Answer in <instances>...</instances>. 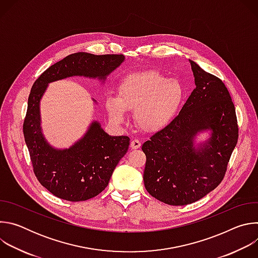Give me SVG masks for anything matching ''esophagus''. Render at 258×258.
I'll return each mask as SVG.
<instances>
[{
	"mask_svg": "<svg viewBox=\"0 0 258 258\" xmlns=\"http://www.w3.org/2000/svg\"><path fill=\"white\" fill-rule=\"evenodd\" d=\"M131 147H132V149H139L140 147H141V141L138 140V139L132 140V142H131Z\"/></svg>",
	"mask_w": 258,
	"mask_h": 258,
	"instance_id": "obj_1",
	"label": "esophagus"
}]
</instances>
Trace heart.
<instances>
[{
	"label": "heart",
	"instance_id": "heart-1",
	"mask_svg": "<svg viewBox=\"0 0 258 258\" xmlns=\"http://www.w3.org/2000/svg\"><path fill=\"white\" fill-rule=\"evenodd\" d=\"M182 100V88L173 79H166L158 71L148 70L127 75L118 85L117 98L108 96L107 111L115 122H122L125 110L135 111L140 127L157 132L174 118Z\"/></svg>",
	"mask_w": 258,
	"mask_h": 258
}]
</instances>
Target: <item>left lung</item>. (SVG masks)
<instances>
[{
	"mask_svg": "<svg viewBox=\"0 0 258 258\" xmlns=\"http://www.w3.org/2000/svg\"><path fill=\"white\" fill-rule=\"evenodd\" d=\"M190 63L196 88L178 115L142 146L147 192L173 206L196 202L222 182L239 137L227 87L194 61ZM207 128L213 136L206 148L197 152L192 138Z\"/></svg>",
	"mask_w": 258,
	"mask_h": 258,
	"instance_id": "8db88e82",
	"label": "left lung"
}]
</instances>
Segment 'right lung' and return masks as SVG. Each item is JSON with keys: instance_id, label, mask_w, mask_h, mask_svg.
Segmentation results:
<instances>
[{"instance_id": "right-lung-1", "label": "right lung", "mask_w": 258, "mask_h": 258, "mask_svg": "<svg viewBox=\"0 0 258 258\" xmlns=\"http://www.w3.org/2000/svg\"><path fill=\"white\" fill-rule=\"evenodd\" d=\"M123 60L121 54L75 53L50 66L32 85L23 121L24 140L35 177L58 198L86 201L104 191L128 150L130 138L109 136L96 121L71 148L55 150L41 133L40 100L51 82L72 76L106 79Z\"/></svg>"}]
</instances>
